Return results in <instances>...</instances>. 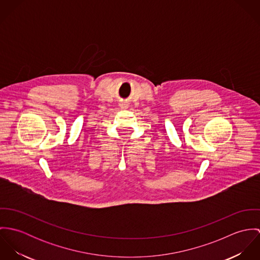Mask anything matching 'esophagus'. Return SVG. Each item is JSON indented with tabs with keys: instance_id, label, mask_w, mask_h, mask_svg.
Returning <instances> with one entry per match:
<instances>
[{
	"instance_id": "obj_1",
	"label": "esophagus",
	"mask_w": 260,
	"mask_h": 260,
	"mask_svg": "<svg viewBox=\"0 0 260 260\" xmlns=\"http://www.w3.org/2000/svg\"><path fill=\"white\" fill-rule=\"evenodd\" d=\"M122 107H123V108H127V105H126V104H122Z\"/></svg>"
}]
</instances>
